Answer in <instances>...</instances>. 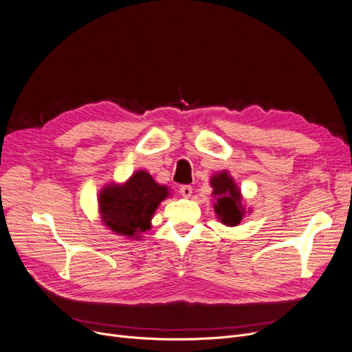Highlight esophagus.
<instances>
[{
  "mask_svg": "<svg viewBox=\"0 0 352 352\" xmlns=\"http://www.w3.org/2000/svg\"><path fill=\"white\" fill-rule=\"evenodd\" d=\"M179 192L184 198H190L191 194H192V187L191 186H181L179 188Z\"/></svg>",
  "mask_w": 352,
  "mask_h": 352,
  "instance_id": "esophagus-1",
  "label": "esophagus"
}]
</instances>
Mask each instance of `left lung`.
<instances>
[{
    "label": "left lung",
    "instance_id": "8db88e82",
    "mask_svg": "<svg viewBox=\"0 0 352 352\" xmlns=\"http://www.w3.org/2000/svg\"><path fill=\"white\" fill-rule=\"evenodd\" d=\"M210 184L214 190V211L217 214V218L224 226H238L244 218L245 208L241 204V191L235 186L232 177L227 171H221L211 177Z\"/></svg>",
    "mask_w": 352,
    "mask_h": 352
}]
</instances>
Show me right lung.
<instances>
[{
	"label": "right lung",
	"instance_id": "1",
	"mask_svg": "<svg viewBox=\"0 0 352 352\" xmlns=\"http://www.w3.org/2000/svg\"><path fill=\"white\" fill-rule=\"evenodd\" d=\"M168 195V187L160 186L146 171H137L121 186L108 184L101 190V219L113 232L138 239L151 228L155 210Z\"/></svg>",
	"mask_w": 352,
	"mask_h": 352
}]
</instances>
